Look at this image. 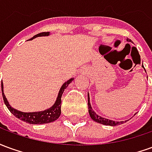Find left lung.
Segmentation results:
<instances>
[{
	"label": "left lung",
	"mask_w": 152,
	"mask_h": 152,
	"mask_svg": "<svg viewBox=\"0 0 152 152\" xmlns=\"http://www.w3.org/2000/svg\"><path fill=\"white\" fill-rule=\"evenodd\" d=\"M128 42H132V40L130 39H127L126 40ZM144 68L143 66H142ZM145 70V68H144ZM88 108H89V113L90 117L92 119L93 121H96L97 123H99V124H104V125H110V126H115V125H118V124H123L124 122H126L127 121H112V120H109V119H107V118H103L102 116H100L98 114H96L95 112H94L92 107H91V104H90V102H89V96L88 95ZM135 115V114H134ZM129 121V120H128Z\"/></svg>",
	"instance_id": "left-lung-1"
}]
</instances>
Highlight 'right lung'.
<instances>
[{"label":"right lung","instance_id":"obj_1","mask_svg":"<svg viewBox=\"0 0 152 152\" xmlns=\"http://www.w3.org/2000/svg\"><path fill=\"white\" fill-rule=\"evenodd\" d=\"M48 36H50V32H42V33H39V34L34 36L33 37L30 39V40H33V39L38 37H48ZM73 80H74V78H71L61 86L55 102L53 103V105L51 107L46 109L45 111L34 112H23L18 111L14 107H12L10 105L8 100H7L5 94H4V87H3V83L1 82L2 97H3V100H4L5 106L7 107L9 111L11 112L15 117L18 118L21 121H24L26 123H29V124H48V123L56 121L57 119L60 116V114H61V103H62L61 98H62V95H63V93L64 92V89H66V87L69 86V84L72 82Z\"/></svg>","mask_w":152,"mask_h":152}]
</instances>
